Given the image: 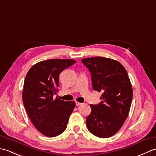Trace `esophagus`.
<instances>
[{
    "mask_svg": "<svg viewBox=\"0 0 156 156\" xmlns=\"http://www.w3.org/2000/svg\"><path fill=\"white\" fill-rule=\"evenodd\" d=\"M82 105L81 102H79L76 101V106H79V105Z\"/></svg>",
    "mask_w": 156,
    "mask_h": 156,
    "instance_id": "obj_1",
    "label": "esophagus"
}]
</instances>
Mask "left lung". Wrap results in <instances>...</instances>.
Listing matches in <instances>:
<instances>
[{
	"label": "left lung",
	"instance_id": "obj_1",
	"mask_svg": "<svg viewBox=\"0 0 156 156\" xmlns=\"http://www.w3.org/2000/svg\"><path fill=\"white\" fill-rule=\"evenodd\" d=\"M82 62L90 72L92 88L102 92L100 103L90 105L87 128L97 137H111L121 128L130 110L133 90L128 74L120 62L112 59L88 58Z\"/></svg>",
	"mask_w": 156,
	"mask_h": 156
}]
</instances>
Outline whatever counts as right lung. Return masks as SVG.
<instances>
[{"label": "right lung", "mask_w": 156, "mask_h": 156, "mask_svg": "<svg viewBox=\"0 0 156 156\" xmlns=\"http://www.w3.org/2000/svg\"><path fill=\"white\" fill-rule=\"evenodd\" d=\"M76 63L70 59H51L39 62L25 76L22 98L27 115L35 127L45 136H58L65 131L74 101L59 100L53 96L59 87L61 72Z\"/></svg>", "instance_id": "right-lung-1"}]
</instances>
